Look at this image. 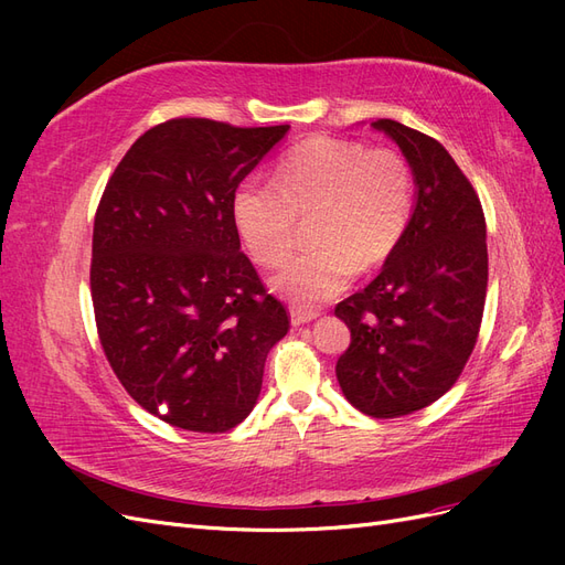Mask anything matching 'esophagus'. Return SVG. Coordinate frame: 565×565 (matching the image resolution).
<instances>
[{"label": "esophagus", "instance_id": "34e87169", "mask_svg": "<svg viewBox=\"0 0 565 565\" xmlns=\"http://www.w3.org/2000/svg\"><path fill=\"white\" fill-rule=\"evenodd\" d=\"M318 316H320L318 311H303V309H292V311H289V320H292L295 328H299V324H306V322L316 320Z\"/></svg>", "mask_w": 565, "mask_h": 565}]
</instances>
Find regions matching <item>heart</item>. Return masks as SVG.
I'll use <instances>...</instances> for the list:
<instances>
[{
  "instance_id": "obj_1",
  "label": "heart",
  "mask_w": 565,
  "mask_h": 565,
  "mask_svg": "<svg viewBox=\"0 0 565 565\" xmlns=\"http://www.w3.org/2000/svg\"><path fill=\"white\" fill-rule=\"evenodd\" d=\"M415 207L407 160L393 148L349 139L303 141L276 167V183L245 179L231 216L256 264H278L292 247L297 216L311 218V243L273 273V292L316 306L349 287L355 270L382 266L398 249Z\"/></svg>"
}]
</instances>
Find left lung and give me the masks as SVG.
<instances>
[{
  "label": "left lung",
  "instance_id": "obj_1",
  "mask_svg": "<svg viewBox=\"0 0 565 565\" xmlns=\"http://www.w3.org/2000/svg\"><path fill=\"white\" fill-rule=\"evenodd\" d=\"M372 127L403 150L417 198L380 276L337 303L351 330L337 380L363 415L393 419L438 401L465 370L483 320L488 245L481 200L450 152L396 119Z\"/></svg>",
  "mask_w": 565,
  "mask_h": 565
}]
</instances>
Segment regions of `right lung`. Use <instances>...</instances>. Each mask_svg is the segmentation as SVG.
Masks as SVG:
<instances>
[{
    "label": "right lung",
    "instance_id": "obj_1",
    "mask_svg": "<svg viewBox=\"0 0 565 565\" xmlns=\"http://www.w3.org/2000/svg\"><path fill=\"white\" fill-rule=\"evenodd\" d=\"M287 131L167 119L134 141L98 202L100 347L129 396L179 429L241 424L259 398L268 351L289 330L231 216L235 188Z\"/></svg>",
    "mask_w": 565,
    "mask_h": 565
}]
</instances>
